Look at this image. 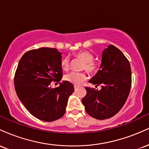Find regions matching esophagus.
<instances>
[{"mask_svg":"<svg viewBox=\"0 0 149 149\" xmlns=\"http://www.w3.org/2000/svg\"><path fill=\"white\" fill-rule=\"evenodd\" d=\"M78 87H77V86H74V89H75V91H76V90H78Z\"/></svg>","mask_w":149,"mask_h":149,"instance_id":"34e87169","label":"esophagus"}]
</instances>
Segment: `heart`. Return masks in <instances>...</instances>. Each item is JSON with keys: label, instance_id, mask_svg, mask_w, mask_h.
I'll return each mask as SVG.
<instances>
[{"label": "heart", "instance_id": "obj_1", "mask_svg": "<svg viewBox=\"0 0 149 149\" xmlns=\"http://www.w3.org/2000/svg\"><path fill=\"white\" fill-rule=\"evenodd\" d=\"M76 56L79 59L85 61L83 69L90 73H95L97 70V66L93 61L94 56L91 52L87 50H81L77 52ZM61 66L63 70L67 71L69 69L70 59L69 57H64L61 61ZM87 79V75L84 72H70L65 75L64 80L68 83L74 85H78Z\"/></svg>", "mask_w": 149, "mask_h": 149}]
</instances>
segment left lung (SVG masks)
Wrapping results in <instances>:
<instances>
[{
  "label": "left lung",
  "instance_id": "8db88e82",
  "mask_svg": "<svg viewBox=\"0 0 149 149\" xmlns=\"http://www.w3.org/2000/svg\"><path fill=\"white\" fill-rule=\"evenodd\" d=\"M101 85L100 90L86 87L82 99L86 112L96 119L104 120L116 115L127 100L132 84L130 64L118 48L109 45L102 52L100 70L89 80Z\"/></svg>",
  "mask_w": 149,
  "mask_h": 149
}]
</instances>
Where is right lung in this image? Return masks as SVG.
Instances as JSON below:
<instances>
[{
    "label": "right lung",
    "mask_w": 149,
    "mask_h": 149,
    "mask_svg": "<svg viewBox=\"0 0 149 149\" xmlns=\"http://www.w3.org/2000/svg\"><path fill=\"white\" fill-rule=\"evenodd\" d=\"M61 52L57 49L40 47L28 51L19 62L15 76L17 95L34 117L52 122L65 113L69 97L74 91L73 84L59 83L50 87L52 80L62 78Z\"/></svg>",
    "instance_id": "right-lung-1"
}]
</instances>
